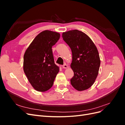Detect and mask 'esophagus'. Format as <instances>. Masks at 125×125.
Wrapping results in <instances>:
<instances>
[{"label": "esophagus", "instance_id": "obj_1", "mask_svg": "<svg viewBox=\"0 0 125 125\" xmlns=\"http://www.w3.org/2000/svg\"><path fill=\"white\" fill-rule=\"evenodd\" d=\"M62 68H63V69H66V68H67L68 67V66L66 65V63H65V64H64V65H62Z\"/></svg>", "mask_w": 125, "mask_h": 125}]
</instances>
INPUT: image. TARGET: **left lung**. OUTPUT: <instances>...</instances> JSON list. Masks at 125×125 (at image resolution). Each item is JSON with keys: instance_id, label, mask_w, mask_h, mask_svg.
I'll list each match as a JSON object with an SVG mask.
<instances>
[{"instance_id": "obj_1", "label": "left lung", "mask_w": 125, "mask_h": 125, "mask_svg": "<svg viewBox=\"0 0 125 125\" xmlns=\"http://www.w3.org/2000/svg\"><path fill=\"white\" fill-rule=\"evenodd\" d=\"M62 37L73 55L71 68L74 73L71 85L79 91L89 89L99 73L100 59L95 44L86 34L73 30L63 32Z\"/></svg>"}]
</instances>
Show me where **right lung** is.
Returning a JSON list of instances; mask_svg holds the SVG:
<instances>
[{
	"mask_svg": "<svg viewBox=\"0 0 125 125\" xmlns=\"http://www.w3.org/2000/svg\"><path fill=\"white\" fill-rule=\"evenodd\" d=\"M59 38V33L45 30L35 37L25 52L24 72L32 86L38 91L50 89L59 71L52 49Z\"/></svg>",
	"mask_w": 125,
	"mask_h": 125,
	"instance_id": "1",
	"label": "right lung"
}]
</instances>
